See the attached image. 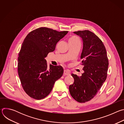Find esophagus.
<instances>
[{"mask_svg":"<svg viewBox=\"0 0 124 124\" xmlns=\"http://www.w3.org/2000/svg\"><path fill=\"white\" fill-rule=\"evenodd\" d=\"M70 75V71L68 70H64V73L63 75L64 76H69Z\"/></svg>","mask_w":124,"mask_h":124,"instance_id":"1","label":"esophagus"}]
</instances>
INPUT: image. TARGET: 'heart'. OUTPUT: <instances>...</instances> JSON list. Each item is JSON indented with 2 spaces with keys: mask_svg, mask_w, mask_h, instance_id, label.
I'll return each instance as SVG.
<instances>
[{
  "mask_svg": "<svg viewBox=\"0 0 124 124\" xmlns=\"http://www.w3.org/2000/svg\"><path fill=\"white\" fill-rule=\"evenodd\" d=\"M76 40H79L78 38L76 36H73L72 38H70L69 40V41H76Z\"/></svg>",
  "mask_w": 124,
  "mask_h": 124,
  "instance_id": "heart-1",
  "label": "heart"
}]
</instances>
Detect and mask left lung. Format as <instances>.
I'll list each match as a JSON object with an SVG mask.
<instances>
[{
    "instance_id": "8db88e82",
    "label": "left lung",
    "mask_w": 124,
    "mask_h": 124,
    "mask_svg": "<svg viewBox=\"0 0 124 124\" xmlns=\"http://www.w3.org/2000/svg\"><path fill=\"white\" fill-rule=\"evenodd\" d=\"M74 33L83 40L80 58L84 73L80 77L72 74L74 82L70 85L69 91L76 101L84 103L96 96L107 79L108 59L102 42L95 34L87 30Z\"/></svg>"
}]
</instances>
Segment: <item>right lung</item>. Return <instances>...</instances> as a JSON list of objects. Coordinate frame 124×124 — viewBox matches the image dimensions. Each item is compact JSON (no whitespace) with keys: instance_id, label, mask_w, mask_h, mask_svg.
<instances>
[{"instance_id":"add662e5","label":"right lung","mask_w":124,"mask_h":124,"mask_svg":"<svg viewBox=\"0 0 124 124\" xmlns=\"http://www.w3.org/2000/svg\"><path fill=\"white\" fill-rule=\"evenodd\" d=\"M68 32L42 27L31 31L24 39L19 53L17 71L24 91L31 98L46 97L62 76L63 68L51 65L48 68L45 57Z\"/></svg>"}]
</instances>
